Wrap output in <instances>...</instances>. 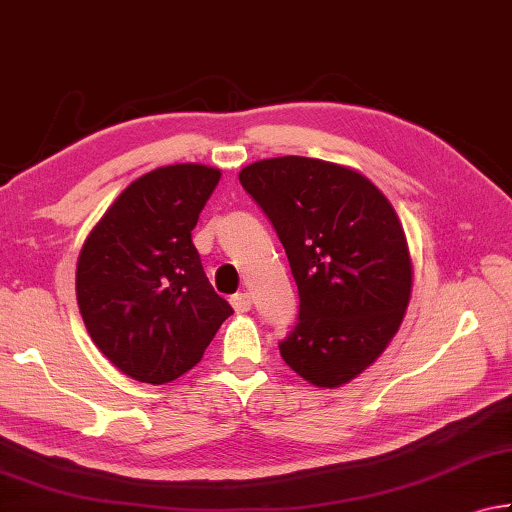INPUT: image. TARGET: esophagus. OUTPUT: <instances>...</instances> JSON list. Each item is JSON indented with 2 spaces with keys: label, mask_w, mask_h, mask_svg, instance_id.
I'll use <instances>...</instances> for the list:
<instances>
[{
  "label": "esophagus",
  "mask_w": 512,
  "mask_h": 512,
  "mask_svg": "<svg viewBox=\"0 0 512 512\" xmlns=\"http://www.w3.org/2000/svg\"><path fill=\"white\" fill-rule=\"evenodd\" d=\"M230 304L237 313H246L250 311V306H253V300H250L248 293H235L230 297Z\"/></svg>",
  "instance_id": "34e87169"
}]
</instances>
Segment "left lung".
Segmentation results:
<instances>
[{
	"label": "left lung",
	"mask_w": 512,
	"mask_h": 512,
	"mask_svg": "<svg viewBox=\"0 0 512 512\" xmlns=\"http://www.w3.org/2000/svg\"><path fill=\"white\" fill-rule=\"evenodd\" d=\"M239 181L280 237L300 295L284 362L315 387L349 383L410 302L412 259L392 203L362 174L306 156L257 161Z\"/></svg>",
	"instance_id": "left-lung-1"
}]
</instances>
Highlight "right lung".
<instances>
[{"mask_svg":"<svg viewBox=\"0 0 512 512\" xmlns=\"http://www.w3.org/2000/svg\"><path fill=\"white\" fill-rule=\"evenodd\" d=\"M221 172L159 167L120 192L78 257L76 295L91 340L141 383H172L203 358L232 306L215 293L192 230Z\"/></svg>","mask_w":512,"mask_h":512,"instance_id":"right-lung-1","label":"right lung"}]
</instances>
